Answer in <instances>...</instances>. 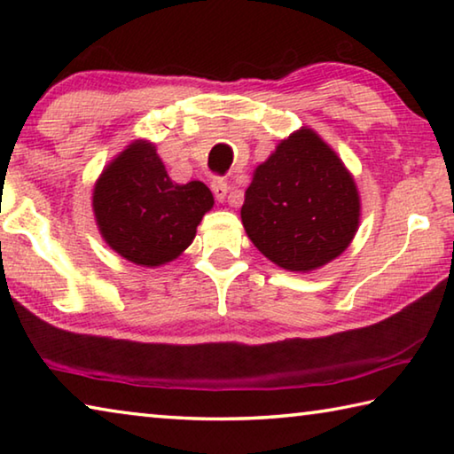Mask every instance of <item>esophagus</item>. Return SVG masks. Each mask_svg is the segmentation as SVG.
I'll list each match as a JSON object with an SVG mask.
<instances>
[{"label":"esophagus","instance_id":"34e87169","mask_svg":"<svg viewBox=\"0 0 454 454\" xmlns=\"http://www.w3.org/2000/svg\"><path fill=\"white\" fill-rule=\"evenodd\" d=\"M228 184H226V180H222V178H214L212 180V192H214V196H216V200L218 202H224L226 200V196H228Z\"/></svg>","mask_w":454,"mask_h":454}]
</instances>
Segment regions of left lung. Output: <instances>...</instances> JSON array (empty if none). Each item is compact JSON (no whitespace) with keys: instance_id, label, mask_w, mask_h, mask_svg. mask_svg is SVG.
<instances>
[{"instance_id":"left-lung-1","label":"left lung","mask_w":454,"mask_h":454,"mask_svg":"<svg viewBox=\"0 0 454 454\" xmlns=\"http://www.w3.org/2000/svg\"><path fill=\"white\" fill-rule=\"evenodd\" d=\"M240 216L270 262L312 272L350 246L360 224V194L340 156L302 126L252 174Z\"/></svg>"}]
</instances>
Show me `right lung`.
I'll return each instance as SVG.
<instances>
[{
    "mask_svg": "<svg viewBox=\"0 0 454 454\" xmlns=\"http://www.w3.org/2000/svg\"><path fill=\"white\" fill-rule=\"evenodd\" d=\"M212 206L214 196L204 182H172L150 140L126 145L104 168L91 192L104 242L128 262L145 268L178 258Z\"/></svg>",
    "mask_w": 454,
    "mask_h": 454,
    "instance_id": "1",
    "label": "right lung"
}]
</instances>
